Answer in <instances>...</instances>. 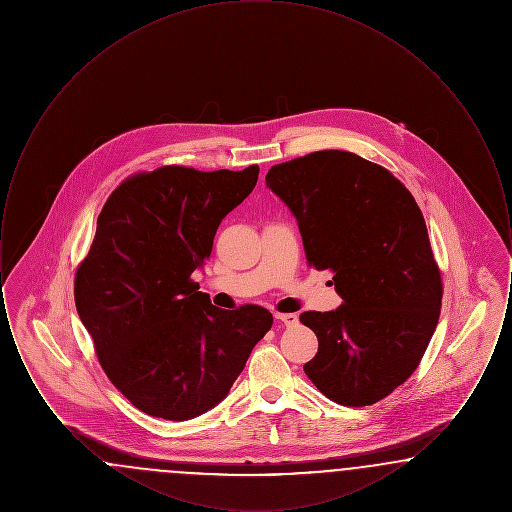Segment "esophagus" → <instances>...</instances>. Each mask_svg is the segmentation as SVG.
<instances>
[{
    "label": "esophagus",
    "mask_w": 512,
    "mask_h": 512,
    "mask_svg": "<svg viewBox=\"0 0 512 512\" xmlns=\"http://www.w3.org/2000/svg\"><path fill=\"white\" fill-rule=\"evenodd\" d=\"M274 318H276V320H280V322H284L286 326H295V324L299 322V317H297V315H293V313H276Z\"/></svg>",
    "instance_id": "esophagus-1"
}]
</instances>
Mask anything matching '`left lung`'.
I'll use <instances>...</instances> for the list:
<instances>
[{
    "instance_id": "1",
    "label": "left lung",
    "mask_w": 512,
    "mask_h": 512,
    "mask_svg": "<svg viewBox=\"0 0 512 512\" xmlns=\"http://www.w3.org/2000/svg\"><path fill=\"white\" fill-rule=\"evenodd\" d=\"M267 186L343 299L301 313L318 338L305 374L345 407L378 403L413 374L438 326L443 286L420 207L388 169L340 149L274 165Z\"/></svg>"
}]
</instances>
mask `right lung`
Here are the masks:
<instances>
[{
	"label": "right lung",
	"instance_id": "right-lung-1",
	"mask_svg": "<svg viewBox=\"0 0 512 512\" xmlns=\"http://www.w3.org/2000/svg\"><path fill=\"white\" fill-rule=\"evenodd\" d=\"M257 178V165H169L126 178L99 213L74 303L107 378L142 413L190 420L219 405L272 326L267 309L224 311L192 280Z\"/></svg>",
	"mask_w": 512,
	"mask_h": 512
}]
</instances>
